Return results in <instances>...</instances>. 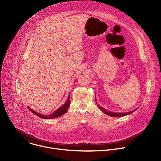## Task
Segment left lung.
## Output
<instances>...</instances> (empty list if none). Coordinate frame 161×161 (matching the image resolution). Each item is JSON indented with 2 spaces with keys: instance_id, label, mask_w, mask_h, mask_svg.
<instances>
[{
  "instance_id": "8db88e82",
  "label": "left lung",
  "mask_w": 161,
  "mask_h": 161,
  "mask_svg": "<svg viewBox=\"0 0 161 161\" xmlns=\"http://www.w3.org/2000/svg\"><path fill=\"white\" fill-rule=\"evenodd\" d=\"M98 105V104H97ZM99 109L103 111L105 114L107 115H109L110 116H112V117H123V116H125L126 115H128L129 114H131V113H133V111H135V110L132 111H130V112H128V113H113V112H111L108 110H106L105 109H103V108H101V107H99L98 106Z\"/></svg>"
}]
</instances>
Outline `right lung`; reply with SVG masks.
I'll use <instances>...</instances> for the list:
<instances>
[{"mask_svg": "<svg viewBox=\"0 0 161 161\" xmlns=\"http://www.w3.org/2000/svg\"><path fill=\"white\" fill-rule=\"evenodd\" d=\"M70 94L68 97V98L67 100V101L66 102V103L63 105L61 108H59L58 109H57L56 111L53 112V113H52L50 115H47V116H45V115H43V114H40L36 112H35V111L32 110L31 109H30V108H28V109L31 112L33 113L34 114H35L36 116L41 118H43V119H53V118H58V117H60L61 116L63 115L68 110V109L69 108V107L70 105Z\"/></svg>", "mask_w": 161, "mask_h": 161, "instance_id": "obj_1", "label": "right lung"}]
</instances>
